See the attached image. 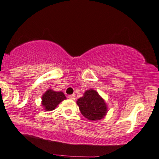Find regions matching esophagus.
<instances>
[{
	"instance_id": "obj_1",
	"label": "esophagus",
	"mask_w": 159,
	"mask_h": 159,
	"mask_svg": "<svg viewBox=\"0 0 159 159\" xmlns=\"http://www.w3.org/2000/svg\"><path fill=\"white\" fill-rule=\"evenodd\" d=\"M68 98L70 99V100H75L76 97H75V95H74V94H71V95H69Z\"/></svg>"
}]
</instances>
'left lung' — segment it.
Masks as SVG:
<instances>
[{
  "instance_id": "obj_1",
  "label": "left lung",
  "mask_w": 159,
  "mask_h": 159,
  "mask_svg": "<svg viewBox=\"0 0 159 159\" xmlns=\"http://www.w3.org/2000/svg\"><path fill=\"white\" fill-rule=\"evenodd\" d=\"M80 111L84 117L90 120H101L107 113L106 102L95 90L90 89L76 101Z\"/></svg>"
}]
</instances>
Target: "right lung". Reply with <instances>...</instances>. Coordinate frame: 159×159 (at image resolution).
Listing matches in <instances>:
<instances>
[{"mask_svg":"<svg viewBox=\"0 0 159 159\" xmlns=\"http://www.w3.org/2000/svg\"><path fill=\"white\" fill-rule=\"evenodd\" d=\"M65 99L66 97L61 91H56L52 89H48L42 95V105L45 111H52L55 109L56 107Z\"/></svg>","mask_w":159,"mask_h":159,"instance_id":"obj_1","label":"right lung"}]
</instances>
